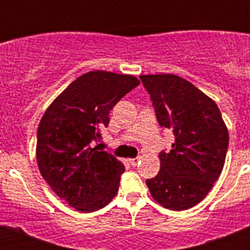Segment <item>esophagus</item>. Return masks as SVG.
Returning <instances> with one entry per match:
<instances>
[{
    "mask_svg": "<svg viewBox=\"0 0 250 250\" xmlns=\"http://www.w3.org/2000/svg\"><path fill=\"white\" fill-rule=\"evenodd\" d=\"M130 164H131L132 165V167H136V165H138L139 164V161H140V158H139V156H138V158H134V159H130Z\"/></svg>",
    "mask_w": 250,
    "mask_h": 250,
    "instance_id": "obj_1",
    "label": "esophagus"
}]
</instances>
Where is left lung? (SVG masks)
<instances>
[{
    "instance_id": "obj_1",
    "label": "left lung",
    "mask_w": 250,
    "mask_h": 250,
    "mask_svg": "<svg viewBox=\"0 0 250 250\" xmlns=\"http://www.w3.org/2000/svg\"><path fill=\"white\" fill-rule=\"evenodd\" d=\"M161 127L173 130L171 150L161 151L160 171L147 179L151 196L170 210H185L204 199L224 167L228 129L216 104L185 79L141 75Z\"/></svg>"
}]
</instances>
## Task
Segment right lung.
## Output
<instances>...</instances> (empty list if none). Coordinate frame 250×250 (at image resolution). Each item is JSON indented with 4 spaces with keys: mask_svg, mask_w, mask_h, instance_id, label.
<instances>
[{
    "mask_svg": "<svg viewBox=\"0 0 250 250\" xmlns=\"http://www.w3.org/2000/svg\"><path fill=\"white\" fill-rule=\"evenodd\" d=\"M139 83L131 75L90 71L70 83L40 121V173L56 195L76 210H99L118 193L125 167L95 143L109 125L110 110Z\"/></svg>",
    "mask_w": 250,
    "mask_h": 250,
    "instance_id": "1",
    "label": "right lung"
}]
</instances>
